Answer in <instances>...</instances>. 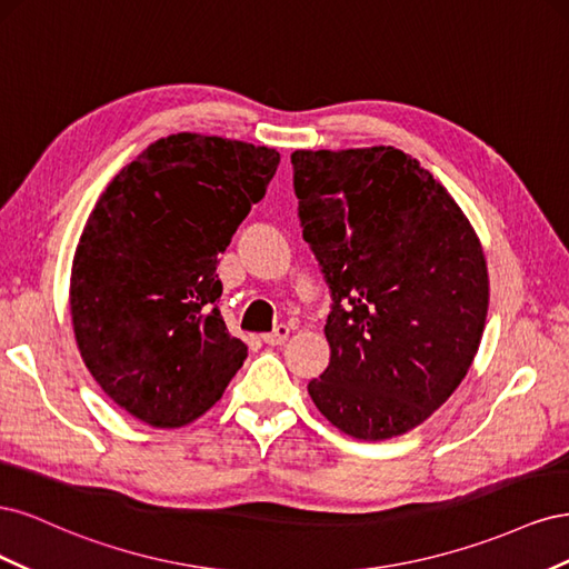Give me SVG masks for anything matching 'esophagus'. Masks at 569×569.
I'll use <instances>...</instances> for the list:
<instances>
[{
  "label": "esophagus",
  "mask_w": 569,
  "mask_h": 569,
  "mask_svg": "<svg viewBox=\"0 0 569 569\" xmlns=\"http://www.w3.org/2000/svg\"><path fill=\"white\" fill-rule=\"evenodd\" d=\"M261 339H263V343H268V347H282V343L289 339V327H287V325H280L278 330L263 335Z\"/></svg>",
  "instance_id": "1"
}]
</instances>
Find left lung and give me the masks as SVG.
Segmentation results:
<instances>
[{"instance_id":"1","label":"left lung","mask_w":569,"mask_h":569,"mask_svg":"<svg viewBox=\"0 0 569 569\" xmlns=\"http://www.w3.org/2000/svg\"><path fill=\"white\" fill-rule=\"evenodd\" d=\"M303 239L332 291L330 366L308 393L339 432L385 441L446 403L489 311L481 242L446 187L393 147L291 153Z\"/></svg>"}]
</instances>
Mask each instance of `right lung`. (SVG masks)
<instances>
[{"mask_svg": "<svg viewBox=\"0 0 569 569\" xmlns=\"http://www.w3.org/2000/svg\"><path fill=\"white\" fill-rule=\"evenodd\" d=\"M280 153L178 132L109 182L71 268L84 366L109 399L159 429L201 418L247 358L216 301L218 253L261 201Z\"/></svg>", "mask_w": 569, "mask_h": 569, "instance_id": "1", "label": "right lung"}]
</instances>
